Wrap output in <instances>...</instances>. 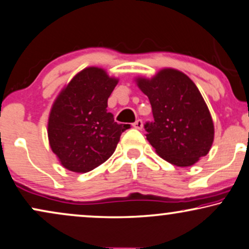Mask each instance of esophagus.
I'll use <instances>...</instances> for the list:
<instances>
[{
	"mask_svg": "<svg viewBox=\"0 0 249 249\" xmlns=\"http://www.w3.org/2000/svg\"><path fill=\"white\" fill-rule=\"evenodd\" d=\"M133 127L137 128V130H141L142 128V121L141 119H138L133 123Z\"/></svg>",
	"mask_w": 249,
	"mask_h": 249,
	"instance_id": "esophagus-1",
	"label": "esophagus"
}]
</instances>
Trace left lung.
Returning <instances> with one entry per match:
<instances>
[{"instance_id":"obj_1","label":"left lung","mask_w":249,"mask_h":249,"mask_svg":"<svg viewBox=\"0 0 249 249\" xmlns=\"http://www.w3.org/2000/svg\"><path fill=\"white\" fill-rule=\"evenodd\" d=\"M135 81L152 105L154 122L146 123L144 128L155 152L177 166H191L206 156L213 141V123L193 81L169 68L152 79Z\"/></svg>"}]
</instances>
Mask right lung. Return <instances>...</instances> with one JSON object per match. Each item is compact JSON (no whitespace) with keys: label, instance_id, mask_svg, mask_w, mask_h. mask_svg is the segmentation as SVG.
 Segmentation results:
<instances>
[{"label":"right lung","instance_id":"1","mask_svg":"<svg viewBox=\"0 0 249 249\" xmlns=\"http://www.w3.org/2000/svg\"><path fill=\"white\" fill-rule=\"evenodd\" d=\"M117 83L103 69L86 68L56 97L49 114L48 139L65 169L85 174L114 154L125 131L107 110Z\"/></svg>","mask_w":249,"mask_h":249}]
</instances>
